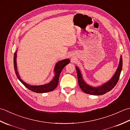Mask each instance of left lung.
<instances>
[{"label":"left lung","instance_id":"1","mask_svg":"<svg viewBox=\"0 0 130 130\" xmlns=\"http://www.w3.org/2000/svg\"><path fill=\"white\" fill-rule=\"evenodd\" d=\"M75 68L77 72V75H78V83L80 89L84 93L94 95H103L109 92L110 90H111L118 82L122 68V57L121 55L118 68L111 79L102 85H99L98 87H93L92 85L87 84L84 81L83 78L82 73L79 68L76 66Z\"/></svg>","mask_w":130,"mask_h":130}]
</instances>
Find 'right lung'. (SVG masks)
I'll list each match as a JSON object with an SVG mask.
<instances>
[{
  "mask_svg": "<svg viewBox=\"0 0 130 130\" xmlns=\"http://www.w3.org/2000/svg\"><path fill=\"white\" fill-rule=\"evenodd\" d=\"M17 51H15L14 54V68L15 73L17 76L19 80L26 88H28L30 90L32 91V92L38 93H47L54 90L57 86L58 83H59L60 74L63 69V68L66 65H68V63H69L70 61L69 59H66L62 60H60L56 63L54 70L55 75L54 76V78L52 79V80L50 82L41 85H31L24 82L22 79H21L20 76L19 75L18 71L17 70Z\"/></svg>",
  "mask_w": 130,
  "mask_h": 130,
  "instance_id": "obj_1",
  "label": "right lung"
}]
</instances>
